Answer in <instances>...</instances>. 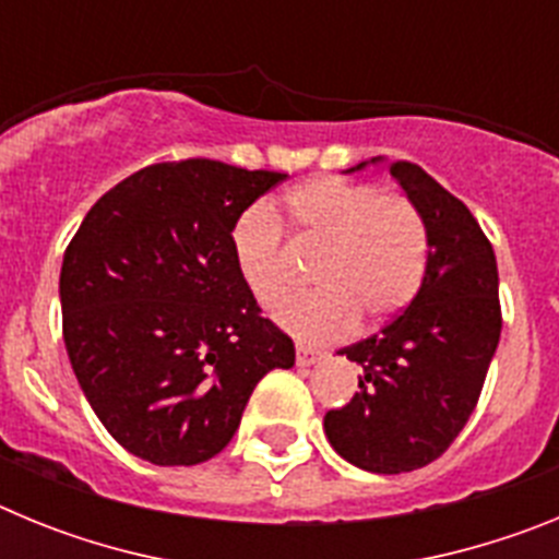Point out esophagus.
<instances>
[{"label":"esophagus","mask_w":559,"mask_h":559,"mask_svg":"<svg viewBox=\"0 0 559 559\" xmlns=\"http://www.w3.org/2000/svg\"><path fill=\"white\" fill-rule=\"evenodd\" d=\"M322 358H324V355L316 353V349L296 347V364H299V367H313V364H319Z\"/></svg>","instance_id":"34e87169"}]
</instances>
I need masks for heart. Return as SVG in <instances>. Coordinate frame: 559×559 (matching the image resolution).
<instances>
[{"instance_id":"b5f03b06","label":"heart","mask_w":559,"mask_h":559,"mask_svg":"<svg viewBox=\"0 0 559 559\" xmlns=\"http://www.w3.org/2000/svg\"><path fill=\"white\" fill-rule=\"evenodd\" d=\"M296 240L316 257L310 280L319 285L290 296L274 322L302 341H330L355 328L358 316L374 328L408 308L428 269V229L412 199L369 181L319 176L285 192ZM235 269L260 305L288 290L283 229L269 206L257 204L231 226Z\"/></svg>"}]
</instances>
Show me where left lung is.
I'll use <instances>...</instances> for the list:
<instances>
[{"label":"left lung","mask_w":559,"mask_h":559,"mask_svg":"<svg viewBox=\"0 0 559 559\" xmlns=\"http://www.w3.org/2000/svg\"><path fill=\"white\" fill-rule=\"evenodd\" d=\"M389 173L426 221V280L397 319L341 349L364 374L347 406L324 414L333 451L383 476L426 467L448 451L476 408L501 338L498 265L478 221L419 165L392 162Z\"/></svg>","instance_id":"left-lung-1"}]
</instances>
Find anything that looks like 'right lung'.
Here are the masks:
<instances>
[{"label":"right lung","instance_id":"right-lung-1","mask_svg":"<svg viewBox=\"0 0 559 559\" xmlns=\"http://www.w3.org/2000/svg\"><path fill=\"white\" fill-rule=\"evenodd\" d=\"M285 173L187 159L103 195L61 265L63 344L106 431L162 467L229 445L263 374L294 341L260 316L231 257V226Z\"/></svg>","mask_w":559,"mask_h":559}]
</instances>
